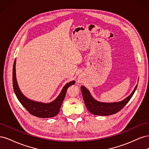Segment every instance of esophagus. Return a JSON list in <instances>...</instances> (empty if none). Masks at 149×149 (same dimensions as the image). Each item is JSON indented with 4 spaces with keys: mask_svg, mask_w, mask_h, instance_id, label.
I'll return each instance as SVG.
<instances>
[{
    "mask_svg": "<svg viewBox=\"0 0 149 149\" xmlns=\"http://www.w3.org/2000/svg\"><path fill=\"white\" fill-rule=\"evenodd\" d=\"M78 81L79 82V83H82V81H83V78L81 77V76H79V77L78 78Z\"/></svg>",
    "mask_w": 149,
    "mask_h": 149,
    "instance_id": "1",
    "label": "esophagus"
}]
</instances>
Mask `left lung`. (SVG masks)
Here are the masks:
<instances>
[{"label": "left lung", "instance_id": "left-lung-1", "mask_svg": "<svg viewBox=\"0 0 149 149\" xmlns=\"http://www.w3.org/2000/svg\"><path fill=\"white\" fill-rule=\"evenodd\" d=\"M137 87V85L134 88L132 93L123 101L112 103L101 102L96 101L91 96L88 90L83 86L81 87V93L85 105L86 106L88 110L91 113L98 116H109L118 112L127 104V102L134 95Z\"/></svg>", "mask_w": 149, "mask_h": 149}]
</instances>
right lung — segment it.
Wrapping results in <instances>:
<instances>
[{
    "instance_id": "add662e5",
    "label": "right lung",
    "mask_w": 149,
    "mask_h": 149,
    "mask_svg": "<svg viewBox=\"0 0 149 149\" xmlns=\"http://www.w3.org/2000/svg\"><path fill=\"white\" fill-rule=\"evenodd\" d=\"M13 63V73H12V81L13 91L18 100L25 109L27 110L31 114L38 118H48L56 116L60 111V107L65 97L66 91L71 85L75 83L74 81L67 83L63 88L60 95L58 96L55 101L49 103H42L36 102L29 100L25 97L18 86L16 76H15V61Z\"/></svg>"
}]
</instances>
